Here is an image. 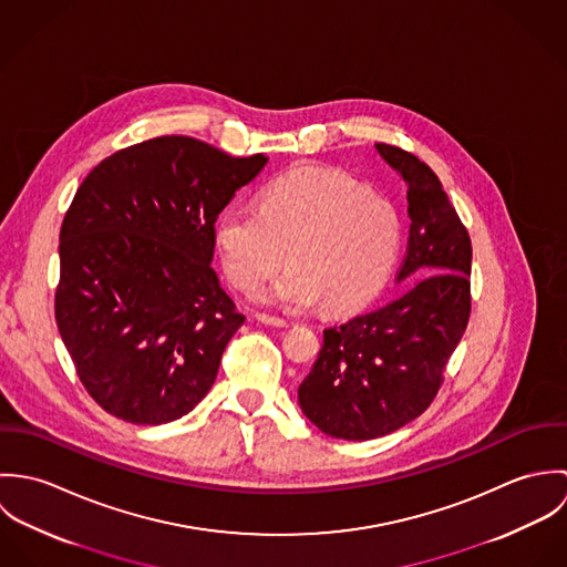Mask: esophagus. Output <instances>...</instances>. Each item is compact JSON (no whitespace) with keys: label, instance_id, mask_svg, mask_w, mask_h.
Segmentation results:
<instances>
[{"label":"esophagus","instance_id":"obj_1","mask_svg":"<svg viewBox=\"0 0 567 567\" xmlns=\"http://www.w3.org/2000/svg\"><path fill=\"white\" fill-rule=\"evenodd\" d=\"M255 319H257L259 323L272 324V327H288V324H290L286 319H279V317H272V315H264V312H259Z\"/></svg>","mask_w":567,"mask_h":567}]
</instances>
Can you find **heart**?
<instances>
[{"instance_id":"obj_1","label":"heart","mask_w":567,"mask_h":567,"mask_svg":"<svg viewBox=\"0 0 567 567\" xmlns=\"http://www.w3.org/2000/svg\"><path fill=\"white\" fill-rule=\"evenodd\" d=\"M402 214L367 183L323 167H301L259 194V212L227 209L216 223V246L227 277L252 292L286 259L292 264L261 301L290 310L323 301L349 312L389 281L402 248Z\"/></svg>"}]
</instances>
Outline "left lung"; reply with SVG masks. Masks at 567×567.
Here are the masks:
<instances>
[{
    "label": "left lung",
    "instance_id": "8db88e82",
    "mask_svg": "<svg viewBox=\"0 0 567 567\" xmlns=\"http://www.w3.org/2000/svg\"><path fill=\"white\" fill-rule=\"evenodd\" d=\"M408 183L410 236L398 277L412 278L382 308L324 329L299 404L324 434L369 441L434 402L472 315V240L427 163L375 144Z\"/></svg>",
    "mask_w": 567,
    "mask_h": 567
}]
</instances>
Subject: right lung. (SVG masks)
Wrapping results in <instances>:
<instances>
[{
    "label": "right lung",
    "instance_id": "right-lung-1",
    "mask_svg": "<svg viewBox=\"0 0 567 567\" xmlns=\"http://www.w3.org/2000/svg\"><path fill=\"white\" fill-rule=\"evenodd\" d=\"M268 162L163 135L82 181L61 225L54 315L84 391L159 425L212 389L244 317L212 268L216 220Z\"/></svg>",
    "mask_w": 567,
    "mask_h": 567
}]
</instances>
